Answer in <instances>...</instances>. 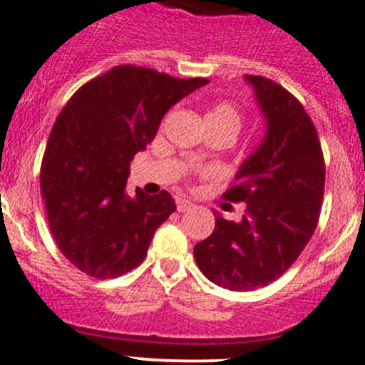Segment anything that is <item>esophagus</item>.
<instances>
[{
  "label": "esophagus",
  "instance_id": "34e87169",
  "mask_svg": "<svg viewBox=\"0 0 365 365\" xmlns=\"http://www.w3.org/2000/svg\"><path fill=\"white\" fill-rule=\"evenodd\" d=\"M192 207L194 205L190 203L189 200H183V197H178V200H176V208H178V212H189Z\"/></svg>",
  "mask_w": 365,
  "mask_h": 365
}]
</instances>
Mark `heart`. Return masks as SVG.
Listing matches in <instances>:
<instances>
[{
    "label": "heart",
    "mask_w": 365,
    "mask_h": 365,
    "mask_svg": "<svg viewBox=\"0 0 365 365\" xmlns=\"http://www.w3.org/2000/svg\"><path fill=\"white\" fill-rule=\"evenodd\" d=\"M205 119L212 123H222V125L230 126V128H233L235 132H239L240 128V112L237 110L235 105L226 103V101L214 105V107L207 112Z\"/></svg>",
    "instance_id": "1"
}]
</instances>
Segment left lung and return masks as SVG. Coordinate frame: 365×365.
Masks as SVG:
<instances>
[{
	"label": "left lung",
	"instance_id": "left-lung-1",
	"mask_svg": "<svg viewBox=\"0 0 365 365\" xmlns=\"http://www.w3.org/2000/svg\"><path fill=\"white\" fill-rule=\"evenodd\" d=\"M265 119V135L222 197L246 203L242 221L215 217L194 258L212 284L253 291L280 278L316 232L324 194V158L312 119L282 85L246 74ZM215 215V214H214Z\"/></svg>",
	"mask_w": 365,
	"mask_h": 365
}]
</instances>
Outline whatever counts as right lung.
<instances>
[{
    "label": "right lung",
    "mask_w": 365,
    "mask_h": 365,
    "mask_svg": "<svg viewBox=\"0 0 365 365\" xmlns=\"http://www.w3.org/2000/svg\"><path fill=\"white\" fill-rule=\"evenodd\" d=\"M207 83L118 66L62 108L42 158L41 190L53 239L81 272L107 280L144 260L176 205L168 190L150 196L137 189L130 197V162L155 139L165 112Z\"/></svg>",
    "instance_id": "obj_1"
}]
</instances>
